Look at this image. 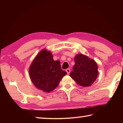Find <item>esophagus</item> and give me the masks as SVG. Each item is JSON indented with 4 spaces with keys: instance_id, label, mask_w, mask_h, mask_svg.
Returning a JSON list of instances; mask_svg holds the SVG:
<instances>
[{
    "instance_id": "1",
    "label": "esophagus",
    "mask_w": 123,
    "mask_h": 123,
    "mask_svg": "<svg viewBox=\"0 0 123 123\" xmlns=\"http://www.w3.org/2000/svg\"><path fill=\"white\" fill-rule=\"evenodd\" d=\"M66 72H67L68 74H69L70 72V69H66Z\"/></svg>"
}]
</instances>
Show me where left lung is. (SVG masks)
<instances>
[{"instance_id": "1", "label": "left lung", "mask_w": 123, "mask_h": 123, "mask_svg": "<svg viewBox=\"0 0 123 123\" xmlns=\"http://www.w3.org/2000/svg\"><path fill=\"white\" fill-rule=\"evenodd\" d=\"M75 64L70 76L77 84L89 87L95 81L98 74V66L95 60L86 55L78 54L74 57Z\"/></svg>"}]
</instances>
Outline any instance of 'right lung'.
I'll use <instances>...</instances> for the list:
<instances>
[{
  "label": "right lung",
  "instance_id": "1",
  "mask_svg": "<svg viewBox=\"0 0 123 123\" xmlns=\"http://www.w3.org/2000/svg\"><path fill=\"white\" fill-rule=\"evenodd\" d=\"M51 52L44 49L33 60L29 74L35 87L44 92H49L58 86L67 72L62 71L59 60L54 61Z\"/></svg>",
  "mask_w": 123,
  "mask_h": 123
}]
</instances>
